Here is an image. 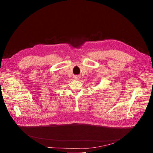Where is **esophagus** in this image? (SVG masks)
Masks as SVG:
<instances>
[{"label":"esophagus","mask_w":153,"mask_h":153,"mask_svg":"<svg viewBox=\"0 0 153 153\" xmlns=\"http://www.w3.org/2000/svg\"><path fill=\"white\" fill-rule=\"evenodd\" d=\"M75 79H76V80H79V79H80V77H79V76H76L75 77Z\"/></svg>","instance_id":"1"}]
</instances>
